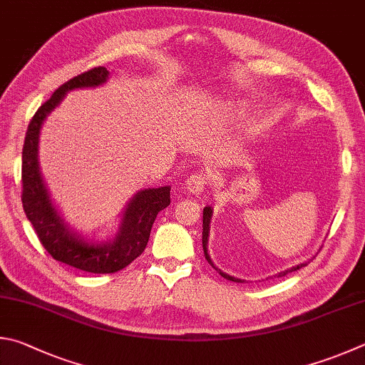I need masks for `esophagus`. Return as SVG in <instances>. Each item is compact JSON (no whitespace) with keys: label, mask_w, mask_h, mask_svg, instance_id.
Segmentation results:
<instances>
[{"label":"esophagus","mask_w":365,"mask_h":365,"mask_svg":"<svg viewBox=\"0 0 365 365\" xmlns=\"http://www.w3.org/2000/svg\"><path fill=\"white\" fill-rule=\"evenodd\" d=\"M205 185H207V177H205V174H202V172H195V174H191L187 182H185V188H187V191L190 195H201Z\"/></svg>","instance_id":"1"}]
</instances>
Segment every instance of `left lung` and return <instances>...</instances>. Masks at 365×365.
Here are the masks:
<instances>
[{
    "label": "left lung",
    "mask_w": 365,
    "mask_h": 365,
    "mask_svg": "<svg viewBox=\"0 0 365 365\" xmlns=\"http://www.w3.org/2000/svg\"><path fill=\"white\" fill-rule=\"evenodd\" d=\"M212 214H214V210H212L209 205L207 207H204V210H202V249H204V255H205V260L209 262V264L214 269H217L218 273H220V276H223L225 279H228V281H233V282H244L242 279H237V277H235V276H230V274H227L225 273V271H222V269H218L215 264H214V262L210 260V257H209V254H207V244H209V231H210V220H212ZM302 267H307V263H300V264H297V267H292L290 269H286V271H282V273H279L277 276H286L287 273H290V271H297V269H300Z\"/></svg>",
    "instance_id": "8db88e82"
}]
</instances>
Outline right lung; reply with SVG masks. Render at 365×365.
Returning a JSON list of instances; mask_svg holds the SVG:
<instances>
[{"instance_id": "obj_1", "label": "right lung", "mask_w": 365, "mask_h": 365, "mask_svg": "<svg viewBox=\"0 0 365 365\" xmlns=\"http://www.w3.org/2000/svg\"><path fill=\"white\" fill-rule=\"evenodd\" d=\"M108 75L107 68L97 67L62 84L31 118L22 150V204L39 241L57 262L96 274L116 273L134 262L147 247L158 212L170 204V187L140 190L123 210L113 240L98 242L71 230L51 200L38 161L39 132L46 118L67 92L97 88L107 83Z\"/></svg>"}]
</instances>
